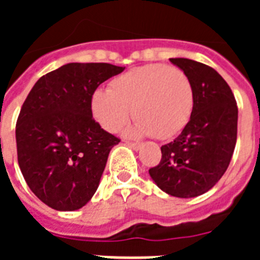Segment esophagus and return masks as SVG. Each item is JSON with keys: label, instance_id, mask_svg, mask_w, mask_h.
I'll return each mask as SVG.
<instances>
[{"label": "esophagus", "instance_id": "obj_1", "mask_svg": "<svg viewBox=\"0 0 260 260\" xmlns=\"http://www.w3.org/2000/svg\"><path fill=\"white\" fill-rule=\"evenodd\" d=\"M126 144H127L128 147H132L133 150H135V151L141 150V147H142V144L137 143V142H126Z\"/></svg>", "mask_w": 260, "mask_h": 260}]
</instances>
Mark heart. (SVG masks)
<instances>
[{
	"instance_id": "heart-1",
	"label": "heart",
	"mask_w": 260,
	"mask_h": 260,
	"mask_svg": "<svg viewBox=\"0 0 260 260\" xmlns=\"http://www.w3.org/2000/svg\"><path fill=\"white\" fill-rule=\"evenodd\" d=\"M194 103V86L185 71L165 63H148L114 78L109 89H96L91 96V110L109 133L123 127L133 110L138 123L132 134H151L164 141L189 122Z\"/></svg>"
}]
</instances>
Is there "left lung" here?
Listing matches in <instances>:
<instances>
[{"label":"left lung","mask_w":260,"mask_h":260,"mask_svg":"<svg viewBox=\"0 0 260 260\" xmlns=\"http://www.w3.org/2000/svg\"><path fill=\"white\" fill-rule=\"evenodd\" d=\"M171 62L192 82L194 109L182 133L161 146V160L148 172L167 194L194 198L212 189L228 169L237 142L238 108L215 69L189 58Z\"/></svg>","instance_id":"8db88e82"}]
</instances>
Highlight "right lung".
Wrapping results in <instances>:
<instances>
[{
    "label": "right lung",
    "instance_id": "1",
    "mask_svg": "<svg viewBox=\"0 0 260 260\" xmlns=\"http://www.w3.org/2000/svg\"><path fill=\"white\" fill-rule=\"evenodd\" d=\"M123 70L104 62L68 63L43 75L23 103L18 164L31 191L53 210H79L98 190L119 139L93 119L91 96Z\"/></svg>",
    "mask_w": 260,
    "mask_h": 260
}]
</instances>
